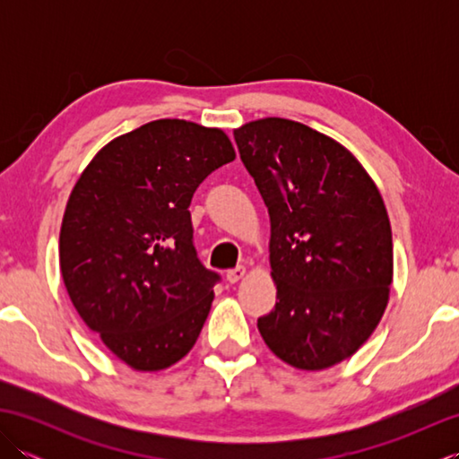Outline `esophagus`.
<instances>
[{
  "label": "esophagus",
  "instance_id": "obj_1",
  "mask_svg": "<svg viewBox=\"0 0 459 459\" xmlns=\"http://www.w3.org/2000/svg\"><path fill=\"white\" fill-rule=\"evenodd\" d=\"M245 274H247V268L245 266H237V268H232V270L227 272V280L230 281V284H237V281Z\"/></svg>",
  "mask_w": 459,
  "mask_h": 459
}]
</instances>
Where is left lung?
<instances>
[{
	"label": "left lung",
	"instance_id": "1",
	"mask_svg": "<svg viewBox=\"0 0 459 459\" xmlns=\"http://www.w3.org/2000/svg\"><path fill=\"white\" fill-rule=\"evenodd\" d=\"M270 214L278 301L258 317L272 353L304 370L351 357L385 314L393 232L355 155L309 126L264 118L235 130Z\"/></svg>",
	"mask_w": 459,
	"mask_h": 459
}]
</instances>
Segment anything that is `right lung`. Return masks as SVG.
Returning <instances> with one entry per match:
<instances>
[{"instance_id": "right-lung-1", "label": "right lung", "mask_w": 459, "mask_h": 459, "mask_svg": "<svg viewBox=\"0 0 459 459\" xmlns=\"http://www.w3.org/2000/svg\"><path fill=\"white\" fill-rule=\"evenodd\" d=\"M232 160L222 130L155 120L106 143L68 197L58 238L66 291L135 370L178 363L201 333L221 276L197 256L189 204Z\"/></svg>"}]
</instances>
